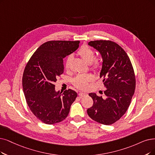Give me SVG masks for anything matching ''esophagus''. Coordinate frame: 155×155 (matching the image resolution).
Returning a JSON list of instances; mask_svg holds the SVG:
<instances>
[{"label": "esophagus", "mask_w": 155, "mask_h": 155, "mask_svg": "<svg viewBox=\"0 0 155 155\" xmlns=\"http://www.w3.org/2000/svg\"><path fill=\"white\" fill-rule=\"evenodd\" d=\"M79 96L80 97H84V96H86V95H87V94H85V93H83V92H80V93H79Z\"/></svg>", "instance_id": "esophagus-1"}]
</instances>
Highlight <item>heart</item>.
Segmentation results:
<instances>
[{
    "label": "heart",
    "instance_id": "heart-1",
    "mask_svg": "<svg viewBox=\"0 0 155 155\" xmlns=\"http://www.w3.org/2000/svg\"><path fill=\"white\" fill-rule=\"evenodd\" d=\"M78 54L81 57L83 60L88 64L92 70L97 71L101 67V60L99 58H95V54L94 51L89 46L84 45L81 46L78 52ZM72 60V55L70 54L67 57L65 67L67 70L70 69L71 63ZM94 78L90 74H80L74 78L72 80V84L78 89L84 90L88 86V83L93 81Z\"/></svg>",
    "mask_w": 155,
    "mask_h": 155
}]
</instances>
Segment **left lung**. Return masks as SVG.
Masks as SVG:
<instances>
[{
    "instance_id": "left-lung-1",
    "label": "left lung",
    "mask_w": 155,
    "mask_h": 155,
    "mask_svg": "<svg viewBox=\"0 0 155 155\" xmlns=\"http://www.w3.org/2000/svg\"><path fill=\"white\" fill-rule=\"evenodd\" d=\"M88 45L101 53L103 62L100 77L103 78L106 98L94 93L89 94L93 106L87 109L91 118L109 125L124 115L130 104L135 89V76L128 54L117 43L106 40L90 41Z\"/></svg>"
}]
</instances>
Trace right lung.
Here are the masks:
<instances>
[{"instance_id":"right-lung-1","label":"right lung","mask_w":155,"mask_h":155,"mask_svg":"<svg viewBox=\"0 0 155 155\" xmlns=\"http://www.w3.org/2000/svg\"><path fill=\"white\" fill-rule=\"evenodd\" d=\"M79 41H50L41 45L28 60L22 85L28 106L42 123L53 125L69 114L77 93L69 89L55 91L54 83L64 73L63 58L75 51Z\"/></svg>"}]
</instances>
